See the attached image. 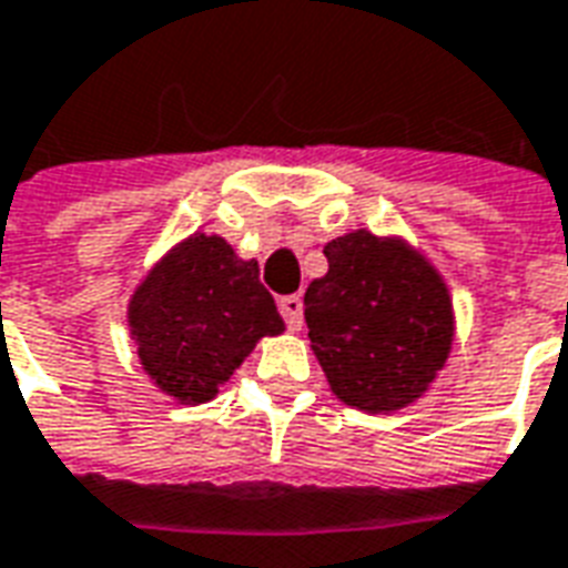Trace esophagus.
<instances>
[{"label":"esophagus","instance_id":"esophagus-1","mask_svg":"<svg viewBox=\"0 0 568 568\" xmlns=\"http://www.w3.org/2000/svg\"><path fill=\"white\" fill-rule=\"evenodd\" d=\"M280 313H283L288 332H301V325H304V301H301V297H280Z\"/></svg>","mask_w":568,"mask_h":568}]
</instances>
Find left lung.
I'll list each match as a JSON object with an SVG mask.
<instances>
[{
    "mask_svg": "<svg viewBox=\"0 0 568 568\" xmlns=\"http://www.w3.org/2000/svg\"><path fill=\"white\" fill-rule=\"evenodd\" d=\"M325 258L328 273L304 295V320L332 393L365 414L410 405L450 353L447 285L419 252L371 231L332 240Z\"/></svg>",
    "mask_w": 568,
    "mask_h": 568,
    "instance_id": "obj_1",
    "label": "left lung"
}]
</instances>
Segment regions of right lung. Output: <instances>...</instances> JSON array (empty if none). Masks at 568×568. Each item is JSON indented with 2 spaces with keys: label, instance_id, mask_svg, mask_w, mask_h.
<instances>
[{
  "label": "right lung",
  "instance_id": "1",
  "mask_svg": "<svg viewBox=\"0 0 568 568\" xmlns=\"http://www.w3.org/2000/svg\"><path fill=\"white\" fill-rule=\"evenodd\" d=\"M128 322L142 368L185 405L210 402L261 337L283 332L258 261L206 234L187 236L142 280Z\"/></svg>",
  "mask_w": 568,
  "mask_h": 568
}]
</instances>
